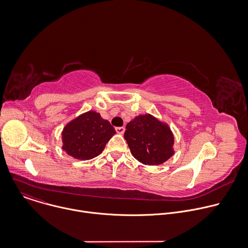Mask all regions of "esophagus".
Wrapping results in <instances>:
<instances>
[{
  "instance_id": "1",
  "label": "esophagus",
  "mask_w": 248,
  "mask_h": 248,
  "mask_svg": "<svg viewBox=\"0 0 248 248\" xmlns=\"http://www.w3.org/2000/svg\"><path fill=\"white\" fill-rule=\"evenodd\" d=\"M124 130L125 128L124 126H119V127H116V131L118 134H124Z\"/></svg>"
}]
</instances>
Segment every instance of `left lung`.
<instances>
[{"mask_svg": "<svg viewBox=\"0 0 248 248\" xmlns=\"http://www.w3.org/2000/svg\"><path fill=\"white\" fill-rule=\"evenodd\" d=\"M124 139L131 155L145 165H160L174 155V134L168 124L146 113L126 124Z\"/></svg>", "mask_w": 248, "mask_h": 248, "instance_id": "left-lung-1", "label": "left lung"}]
</instances>
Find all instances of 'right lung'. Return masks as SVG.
<instances>
[{"instance_id":"right-lung-1","label":"right lung","mask_w":248,"mask_h":248,"mask_svg":"<svg viewBox=\"0 0 248 248\" xmlns=\"http://www.w3.org/2000/svg\"><path fill=\"white\" fill-rule=\"evenodd\" d=\"M116 134L115 128L100 114L90 110L68 122L62 131V149L79 160L99 155L106 143Z\"/></svg>"}]
</instances>
